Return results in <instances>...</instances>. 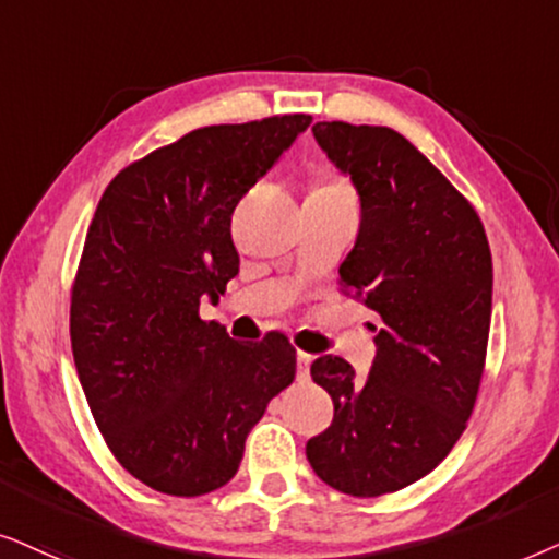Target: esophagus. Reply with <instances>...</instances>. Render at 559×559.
I'll list each match as a JSON object with an SVG mask.
<instances>
[{"mask_svg":"<svg viewBox=\"0 0 559 559\" xmlns=\"http://www.w3.org/2000/svg\"><path fill=\"white\" fill-rule=\"evenodd\" d=\"M311 360H314V355L304 353V349H299V353H296V376H299L301 383L309 381V366H311Z\"/></svg>","mask_w":559,"mask_h":559,"instance_id":"obj_1","label":"esophagus"}]
</instances>
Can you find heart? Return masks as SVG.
<instances>
[{"mask_svg":"<svg viewBox=\"0 0 559 559\" xmlns=\"http://www.w3.org/2000/svg\"><path fill=\"white\" fill-rule=\"evenodd\" d=\"M311 193H340V197H353L349 186L337 176H322Z\"/></svg>","mask_w":559,"mask_h":559,"instance_id":"obj_1","label":"heart"}]
</instances>
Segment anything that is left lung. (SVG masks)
<instances>
[{
	"instance_id": "1",
	"label": "left lung",
	"mask_w": 559,
	"mask_h": 559,
	"mask_svg": "<svg viewBox=\"0 0 559 559\" xmlns=\"http://www.w3.org/2000/svg\"><path fill=\"white\" fill-rule=\"evenodd\" d=\"M311 132L360 193L340 286L381 326L366 381L342 357L311 362L334 419L307 457L326 486L376 498L435 471L467 427L486 368L493 260L473 204L396 130L317 122Z\"/></svg>"
}]
</instances>
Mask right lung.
<instances>
[{"label":"right lung","mask_w":559,"mask_h":559,"mask_svg":"<svg viewBox=\"0 0 559 559\" xmlns=\"http://www.w3.org/2000/svg\"><path fill=\"white\" fill-rule=\"evenodd\" d=\"M309 115L210 124L111 178L71 286L81 389L117 463L168 496L235 478L245 440L296 376V347L204 322L199 304L240 271L233 212Z\"/></svg>","instance_id":"add662e5"}]
</instances>
